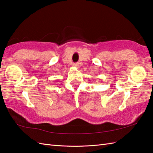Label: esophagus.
<instances>
[{
    "instance_id": "34e87169",
    "label": "esophagus",
    "mask_w": 153,
    "mask_h": 153,
    "mask_svg": "<svg viewBox=\"0 0 153 153\" xmlns=\"http://www.w3.org/2000/svg\"><path fill=\"white\" fill-rule=\"evenodd\" d=\"M73 66L78 68L79 67V64L78 63H74V64H73Z\"/></svg>"
}]
</instances>
